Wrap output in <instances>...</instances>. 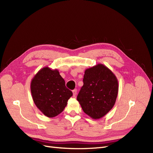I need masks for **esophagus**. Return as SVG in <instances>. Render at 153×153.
<instances>
[{
  "instance_id": "34e87169",
  "label": "esophagus",
  "mask_w": 153,
  "mask_h": 153,
  "mask_svg": "<svg viewBox=\"0 0 153 153\" xmlns=\"http://www.w3.org/2000/svg\"><path fill=\"white\" fill-rule=\"evenodd\" d=\"M73 94L74 97H76V94H77V89H75L73 91Z\"/></svg>"
}]
</instances>
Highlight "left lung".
Wrapping results in <instances>:
<instances>
[{"instance_id":"1","label":"left lung","mask_w":153,"mask_h":153,"mask_svg":"<svg viewBox=\"0 0 153 153\" xmlns=\"http://www.w3.org/2000/svg\"><path fill=\"white\" fill-rule=\"evenodd\" d=\"M83 82L77 100L86 114L94 119H100L112 108L116 101L117 78L108 68L99 64L86 69Z\"/></svg>"}]
</instances>
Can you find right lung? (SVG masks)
<instances>
[{
    "mask_svg": "<svg viewBox=\"0 0 153 153\" xmlns=\"http://www.w3.org/2000/svg\"><path fill=\"white\" fill-rule=\"evenodd\" d=\"M30 91L35 105L48 117L61 114L73 96L59 72L48 67L41 69L35 75L31 82Z\"/></svg>",
    "mask_w": 153,
    "mask_h": 153,
    "instance_id": "right-lung-1",
    "label": "right lung"
}]
</instances>
